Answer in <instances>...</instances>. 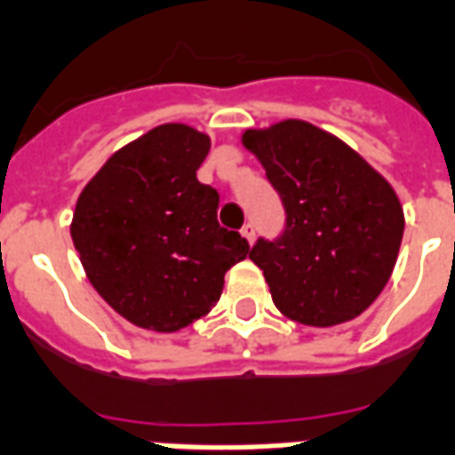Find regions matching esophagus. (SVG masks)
Wrapping results in <instances>:
<instances>
[{
    "instance_id": "esophagus-1",
    "label": "esophagus",
    "mask_w": 455,
    "mask_h": 455,
    "mask_svg": "<svg viewBox=\"0 0 455 455\" xmlns=\"http://www.w3.org/2000/svg\"><path fill=\"white\" fill-rule=\"evenodd\" d=\"M241 234H243V238H245V241L252 245V241H255V227H252L251 221H248V224L241 228Z\"/></svg>"
}]
</instances>
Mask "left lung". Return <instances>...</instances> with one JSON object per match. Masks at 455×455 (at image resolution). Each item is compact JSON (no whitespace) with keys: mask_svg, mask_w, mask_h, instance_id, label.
<instances>
[{"mask_svg":"<svg viewBox=\"0 0 455 455\" xmlns=\"http://www.w3.org/2000/svg\"><path fill=\"white\" fill-rule=\"evenodd\" d=\"M243 145L286 210L283 234L251 251L274 305L310 327L358 317L389 282L403 238V207L389 181L307 121L248 128Z\"/></svg>","mask_w":455,"mask_h":455,"instance_id":"8db88e82","label":"left lung"}]
</instances>
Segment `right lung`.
Returning a JSON list of instances; mask_svg holds the SVG:
<instances>
[{
    "label": "right lung",
    "instance_id": "1",
    "mask_svg": "<svg viewBox=\"0 0 455 455\" xmlns=\"http://www.w3.org/2000/svg\"><path fill=\"white\" fill-rule=\"evenodd\" d=\"M210 135L162 124L104 162L76 203L71 238L100 296L152 331L212 310L251 245L217 221L220 193L197 181Z\"/></svg>",
    "mask_w": 455,
    "mask_h": 455
}]
</instances>
